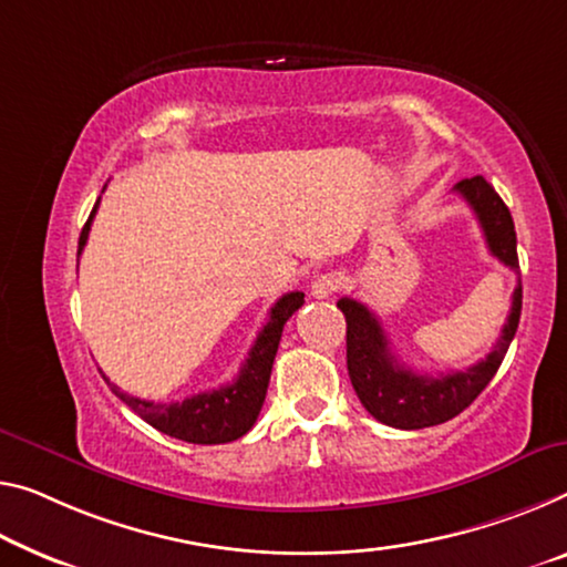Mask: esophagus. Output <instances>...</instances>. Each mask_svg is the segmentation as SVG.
Returning <instances> with one entry per match:
<instances>
[{"label":"esophagus","instance_id":"1","mask_svg":"<svg viewBox=\"0 0 567 567\" xmlns=\"http://www.w3.org/2000/svg\"><path fill=\"white\" fill-rule=\"evenodd\" d=\"M339 289V276L334 274H321L313 278L311 284V296L313 299H329Z\"/></svg>","mask_w":567,"mask_h":567}]
</instances>
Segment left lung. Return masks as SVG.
Segmentation results:
<instances>
[{
    "mask_svg": "<svg viewBox=\"0 0 567 567\" xmlns=\"http://www.w3.org/2000/svg\"><path fill=\"white\" fill-rule=\"evenodd\" d=\"M454 193L464 197L466 205L474 210L489 254L512 271H519L515 223H512L509 207L502 203V197L494 193L489 182L476 174V177L461 179ZM337 307L342 309L347 319V372H350L352 388L364 411L374 421L393 425V429L417 431L456 417L489 385L517 332L522 284L517 281L515 293H512L507 324L502 329V337L496 339L494 350L472 368L446 374L441 372L439 378L400 364L390 350L380 319L364 303L344 296L337 301Z\"/></svg>",
    "mask_w": 567,
    "mask_h": 567,
    "instance_id": "8db88e82",
    "label": "left lung"
}]
</instances>
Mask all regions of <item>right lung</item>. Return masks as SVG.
<instances>
[{
    "mask_svg": "<svg viewBox=\"0 0 567 567\" xmlns=\"http://www.w3.org/2000/svg\"><path fill=\"white\" fill-rule=\"evenodd\" d=\"M95 210H99V203H95L89 223H85L81 230L78 256L83 254L85 240H89ZM301 291L284 293L281 299L274 303L271 317H268L266 327L258 332L256 344L250 347L248 360L243 362L238 378H235L230 385L210 390V393H197L193 398L179 400V403H154V400H142L124 393L118 385H113L106 374H103V380L109 382L113 395L124 400L138 417H144V421L154 425L156 431L167 433L172 439L203 443V446L235 441L254 429L260 408H264L284 324L289 321L296 309H301Z\"/></svg>",
    "mask_w": 567,
    "mask_h": 567,
    "instance_id": "add662e5",
    "label": "right lung"
}]
</instances>
